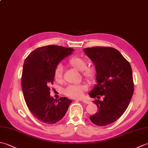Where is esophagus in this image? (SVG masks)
I'll list each match as a JSON object with an SVG mask.
<instances>
[{"mask_svg":"<svg viewBox=\"0 0 148 148\" xmlns=\"http://www.w3.org/2000/svg\"><path fill=\"white\" fill-rule=\"evenodd\" d=\"M79 100H77V101H79ZM81 101H82L83 102H84V103H91V102L90 101H89V100H81Z\"/></svg>","mask_w":148,"mask_h":148,"instance_id":"esophagus-1","label":"esophagus"}]
</instances>
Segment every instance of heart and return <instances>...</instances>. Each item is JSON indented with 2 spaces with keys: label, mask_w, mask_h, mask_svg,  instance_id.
I'll list each match as a JSON object with an SVG mask.
<instances>
[{
  "label": "heart",
  "mask_w": 148,
  "mask_h": 148,
  "mask_svg": "<svg viewBox=\"0 0 148 148\" xmlns=\"http://www.w3.org/2000/svg\"><path fill=\"white\" fill-rule=\"evenodd\" d=\"M69 64L76 70L81 71L83 77L88 82H92L95 79L96 71L92 67H87V62L84 58L79 56H74L69 60ZM63 69L59 65L56 69L55 72V79L56 81L62 79ZM86 84H71L64 90L66 95L73 99H79L83 95L84 92L86 91Z\"/></svg>",
  "instance_id": "b5f03b06"
}]
</instances>
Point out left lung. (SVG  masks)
Listing matches in <instances>:
<instances>
[{
    "label": "left lung",
    "instance_id": "8db88e82",
    "mask_svg": "<svg viewBox=\"0 0 148 148\" xmlns=\"http://www.w3.org/2000/svg\"><path fill=\"white\" fill-rule=\"evenodd\" d=\"M96 69L97 84L89 93L98 110L90 116L98 126L112 123L126 111L134 93L132 71L130 64L118 50L109 47L83 49ZM104 96L100 101L99 95Z\"/></svg>",
    "mask_w": 148,
    "mask_h": 148
}]
</instances>
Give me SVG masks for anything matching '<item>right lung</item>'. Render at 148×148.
Segmentation results:
<instances>
[{
  "instance_id": "1",
  "label": "right lung",
  "mask_w": 148,
  "mask_h": 148,
  "mask_svg": "<svg viewBox=\"0 0 148 148\" xmlns=\"http://www.w3.org/2000/svg\"><path fill=\"white\" fill-rule=\"evenodd\" d=\"M74 49L50 45L37 48L24 62L21 84L23 96L32 114L41 122L53 124L65 116L71 100H58L50 96L49 85L53 83L58 64L71 55Z\"/></svg>"
}]
</instances>
